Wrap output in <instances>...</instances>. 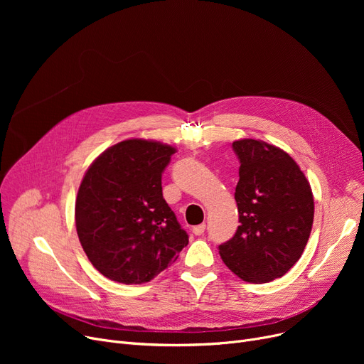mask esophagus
Wrapping results in <instances>:
<instances>
[{
    "label": "esophagus",
    "instance_id": "1",
    "mask_svg": "<svg viewBox=\"0 0 364 364\" xmlns=\"http://www.w3.org/2000/svg\"><path fill=\"white\" fill-rule=\"evenodd\" d=\"M205 227H206L205 224H199V225H195L192 232H193L196 236H200V235H203V232H205Z\"/></svg>",
    "mask_w": 364,
    "mask_h": 364
}]
</instances>
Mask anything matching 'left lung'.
<instances>
[{"label": "left lung", "instance_id": "obj_1", "mask_svg": "<svg viewBox=\"0 0 364 364\" xmlns=\"http://www.w3.org/2000/svg\"><path fill=\"white\" fill-rule=\"evenodd\" d=\"M240 161L235 236L218 246L224 264L250 283L288 273L309 242L314 199L309 180L284 150L261 140L233 143Z\"/></svg>", "mask_w": 364, "mask_h": 364}]
</instances>
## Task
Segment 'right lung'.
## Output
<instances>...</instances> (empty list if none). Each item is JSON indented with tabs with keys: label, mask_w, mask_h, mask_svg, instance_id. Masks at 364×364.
Here are the masks:
<instances>
[{
	"label": "right lung",
	"mask_w": 364,
	"mask_h": 364,
	"mask_svg": "<svg viewBox=\"0 0 364 364\" xmlns=\"http://www.w3.org/2000/svg\"><path fill=\"white\" fill-rule=\"evenodd\" d=\"M172 146L131 139L106 149L87 169L75 202L82 250L105 277L150 282L178 258L188 236L162 196Z\"/></svg>",
	"instance_id": "add662e5"
}]
</instances>
